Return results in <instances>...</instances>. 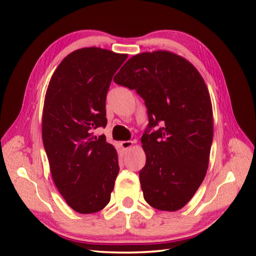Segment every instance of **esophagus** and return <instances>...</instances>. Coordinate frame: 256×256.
I'll use <instances>...</instances> for the list:
<instances>
[{
	"mask_svg": "<svg viewBox=\"0 0 256 256\" xmlns=\"http://www.w3.org/2000/svg\"><path fill=\"white\" fill-rule=\"evenodd\" d=\"M134 144L133 140H123V142H120V146L123 150H126L130 148H132V145Z\"/></svg>",
	"mask_w": 256,
	"mask_h": 256,
	"instance_id": "esophagus-1",
	"label": "esophagus"
}]
</instances>
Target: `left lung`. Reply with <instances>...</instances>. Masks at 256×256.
<instances>
[{
    "mask_svg": "<svg viewBox=\"0 0 256 256\" xmlns=\"http://www.w3.org/2000/svg\"><path fill=\"white\" fill-rule=\"evenodd\" d=\"M113 80L136 90L148 108V125L140 138L146 154L140 172L144 199L157 210L182 209L204 180L214 138L202 77L184 58L158 50L133 56Z\"/></svg>",
    "mask_w": 256,
    "mask_h": 256,
    "instance_id": "1",
    "label": "left lung"
}]
</instances>
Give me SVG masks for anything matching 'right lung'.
Segmentation results:
<instances>
[{"label": "right lung", "instance_id": "add662e5", "mask_svg": "<svg viewBox=\"0 0 256 256\" xmlns=\"http://www.w3.org/2000/svg\"><path fill=\"white\" fill-rule=\"evenodd\" d=\"M128 55L96 47L64 59L48 84L42 111V143L59 192L79 214H94L111 199L120 170L118 154L104 135L106 99L113 74Z\"/></svg>", "mask_w": 256, "mask_h": 256}]
</instances>
